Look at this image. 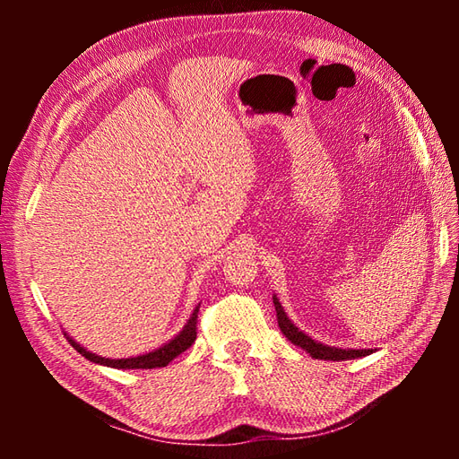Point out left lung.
Segmentation results:
<instances>
[{
    "label": "left lung",
    "mask_w": 459,
    "mask_h": 459,
    "mask_svg": "<svg viewBox=\"0 0 459 459\" xmlns=\"http://www.w3.org/2000/svg\"><path fill=\"white\" fill-rule=\"evenodd\" d=\"M274 307H276V317H278V327L281 333H284L291 343L306 349L311 357L316 359H324V360H345V359H357V357H365L368 353H373V351L368 349H335V347H327V345H321L317 341H314L311 337H307L306 333H301V331L291 324V321L286 317L284 309H281L278 298H274Z\"/></svg>",
    "instance_id": "obj_1"
}]
</instances>
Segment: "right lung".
<instances>
[{"label": "right lung", "instance_id": "right-lung-1", "mask_svg": "<svg viewBox=\"0 0 459 459\" xmlns=\"http://www.w3.org/2000/svg\"><path fill=\"white\" fill-rule=\"evenodd\" d=\"M197 314H199V307H195L191 319L187 321V325H185V329L181 331V333L171 339L168 345H163L160 349L152 351V353H145V355H140V357H132V359H104V357H99L91 353V351H86L84 347H81L79 343H76L74 339L66 337L68 343H71L76 351L82 357H86L89 360H92V363H100V365H106V367H114V368H155V367H165L169 365V360H173L178 355H181L183 351H187L193 343L195 339H197Z\"/></svg>", "mask_w": 459, "mask_h": 459}]
</instances>
